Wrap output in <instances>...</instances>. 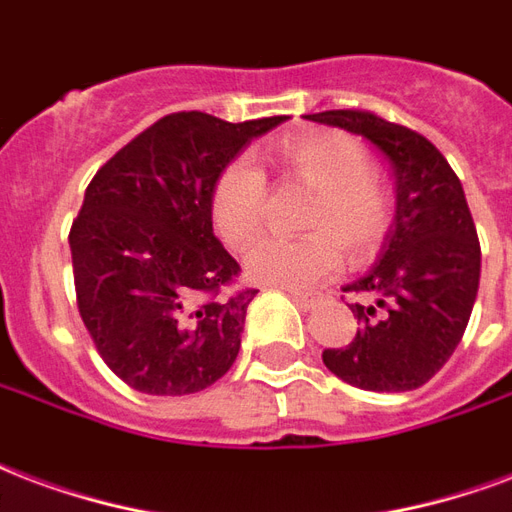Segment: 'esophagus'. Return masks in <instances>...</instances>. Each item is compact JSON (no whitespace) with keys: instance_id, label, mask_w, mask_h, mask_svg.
Segmentation results:
<instances>
[{"instance_id":"obj_1","label":"esophagus","mask_w":512,"mask_h":512,"mask_svg":"<svg viewBox=\"0 0 512 512\" xmlns=\"http://www.w3.org/2000/svg\"><path fill=\"white\" fill-rule=\"evenodd\" d=\"M285 293L290 295V298H293L295 304L301 306V309H312V306L320 301V298H317L314 293H306V290H295V287H285Z\"/></svg>"}]
</instances>
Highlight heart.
<instances>
[{"label": "heart", "mask_w": 512, "mask_h": 512, "mask_svg": "<svg viewBox=\"0 0 512 512\" xmlns=\"http://www.w3.org/2000/svg\"><path fill=\"white\" fill-rule=\"evenodd\" d=\"M295 179L317 189L306 238L268 236L246 255V274L260 285L312 287L342 268V246L366 255L380 246L391 227V198L372 176V162L361 143L344 132H312L279 143ZM266 176L252 157H236L211 187V222L233 249L257 238L266 214Z\"/></svg>", "instance_id": "obj_1"}]
</instances>
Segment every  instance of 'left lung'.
Segmentation results:
<instances>
[{
  "label": "left lung",
  "instance_id": "obj_1",
  "mask_svg": "<svg viewBox=\"0 0 512 512\" xmlns=\"http://www.w3.org/2000/svg\"><path fill=\"white\" fill-rule=\"evenodd\" d=\"M309 121L361 135L391 165L396 214L380 260L344 293L361 328L347 347L323 352L328 372L377 393L415 391L448 363L467 331L480 285V241L464 187L418 132L369 111L309 113Z\"/></svg>",
  "mask_w": 512,
  "mask_h": 512
}]
</instances>
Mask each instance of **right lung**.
<instances>
[{
  "label": "right lung",
  "instance_id": "right-lung-1",
  "mask_svg": "<svg viewBox=\"0 0 512 512\" xmlns=\"http://www.w3.org/2000/svg\"><path fill=\"white\" fill-rule=\"evenodd\" d=\"M285 121L170 113L86 187L70 230L78 312L102 361L135 391L198 393L236 361L257 290L227 293L241 268L214 236L208 200L238 151Z\"/></svg>",
  "mask_w": 512,
  "mask_h": 512
}]
</instances>
